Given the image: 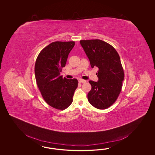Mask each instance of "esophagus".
Wrapping results in <instances>:
<instances>
[{
    "label": "esophagus",
    "instance_id": "esophagus-1",
    "mask_svg": "<svg viewBox=\"0 0 155 155\" xmlns=\"http://www.w3.org/2000/svg\"><path fill=\"white\" fill-rule=\"evenodd\" d=\"M79 82L80 83H85V82H86V80H82V79H79Z\"/></svg>",
    "mask_w": 155,
    "mask_h": 155
}]
</instances>
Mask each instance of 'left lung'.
I'll list each match as a JSON object with an SVG mask.
<instances>
[{"instance_id": "obj_1", "label": "left lung", "mask_w": 155, "mask_h": 155, "mask_svg": "<svg viewBox=\"0 0 155 155\" xmlns=\"http://www.w3.org/2000/svg\"><path fill=\"white\" fill-rule=\"evenodd\" d=\"M92 68L99 69L97 82L89 81L91 90L89 102L97 109H106L115 102L122 88L124 73L119 54L115 48L101 40H80Z\"/></svg>"}]
</instances>
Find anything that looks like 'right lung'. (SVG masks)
<instances>
[{
	"instance_id": "obj_1",
	"label": "right lung",
	"mask_w": 155,
	"mask_h": 155,
	"mask_svg": "<svg viewBox=\"0 0 155 155\" xmlns=\"http://www.w3.org/2000/svg\"><path fill=\"white\" fill-rule=\"evenodd\" d=\"M74 45V41L53 42L44 48L36 59L35 76L37 85L43 99L55 109L68 107L78 87L76 79L63 78L60 75Z\"/></svg>"
}]
</instances>
